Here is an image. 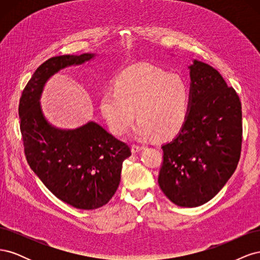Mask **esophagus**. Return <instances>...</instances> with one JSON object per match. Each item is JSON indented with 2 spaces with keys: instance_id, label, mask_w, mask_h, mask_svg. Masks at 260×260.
<instances>
[{
  "instance_id": "1",
  "label": "esophagus",
  "mask_w": 260,
  "mask_h": 260,
  "mask_svg": "<svg viewBox=\"0 0 260 260\" xmlns=\"http://www.w3.org/2000/svg\"><path fill=\"white\" fill-rule=\"evenodd\" d=\"M144 147L142 145H138V144H132L131 149H132V153H138L140 151H142Z\"/></svg>"
}]
</instances>
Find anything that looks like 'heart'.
Here are the masks:
<instances>
[{
    "label": "heart",
    "instance_id": "1",
    "mask_svg": "<svg viewBox=\"0 0 260 260\" xmlns=\"http://www.w3.org/2000/svg\"><path fill=\"white\" fill-rule=\"evenodd\" d=\"M190 89L177 74L147 64L131 66L116 78L114 90L102 94L100 108L109 129L117 136L128 130L137 117L138 139L171 138L188 115Z\"/></svg>",
    "mask_w": 260,
    "mask_h": 260
}]
</instances>
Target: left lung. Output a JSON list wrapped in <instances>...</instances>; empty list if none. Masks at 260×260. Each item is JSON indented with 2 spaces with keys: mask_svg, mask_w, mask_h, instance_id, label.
<instances>
[{
  "mask_svg": "<svg viewBox=\"0 0 260 260\" xmlns=\"http://www.w3.org/2000/svg\"><path fill=\"white\" fill-rule=\"evenodd\" d=\"M188 68V115L179 135L161 146L158 184L176 205L198 207L214 198L237 169L242 105L215 68L199 60Z\"/></svg>",
  "mask_w": 260,
  "mask_h": 260,
  "instance_id": "obj_1",
  "label": "left lung"
}]
</instances>
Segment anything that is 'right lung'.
Here are the masks:
<instances>
[{"mask_svg": "<svg viewBox=\"0 0 260 260\" xmlns=\"http://www.w3.org/2000/svg\"><path fill=\"white\" fill-rule=\"evenodd\" d=\"M95 55H61L39 66L19 101L20 132L26 159L43 184L60 201L79 209L106 205L120 182L130 147L96 122L74 130L53 127L40 107L43 86L60 69L81 65Z\"/></svg>", "mask_w": 260, "mask_h": 260, "instance_id": "1", "label": "right lung"}]
</instances>
